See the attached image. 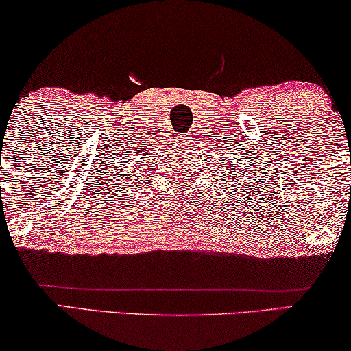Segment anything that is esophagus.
Listing matches in <instances>:
<instances>
[{"mask_svg":"<svg viewBox=\"0 0 351 351\" xmlns=\"http://www.w3.org/2000/svg\"><path fill=\"white\" fill-rule=\"evenodd\" d=\"M176 138H177V142H179V145H186V142H189V140H186L189 136L186 135H177Z\"/></svg>","mask_w":351,"mask_h":351,"instance_id":"esophagus-1","label":"esophagus"}]
</instances>
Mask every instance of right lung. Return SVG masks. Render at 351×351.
Instances as JSON below:
<instances>
[{
    "label": "right lung",
    "instance_id": "obj_1",
    "mask_svg": "<svg viewBox=\"0 0 351 351\" xmlns=\"http://www.w3.org/2000/svg\"><path fill=\"white\" fill-rule=\"evenodd\" d=\"M138 165H140V162H138Z\"/></svg>",
    "mask_w": 351,
    "mask_h": 351
}]
</instances>
